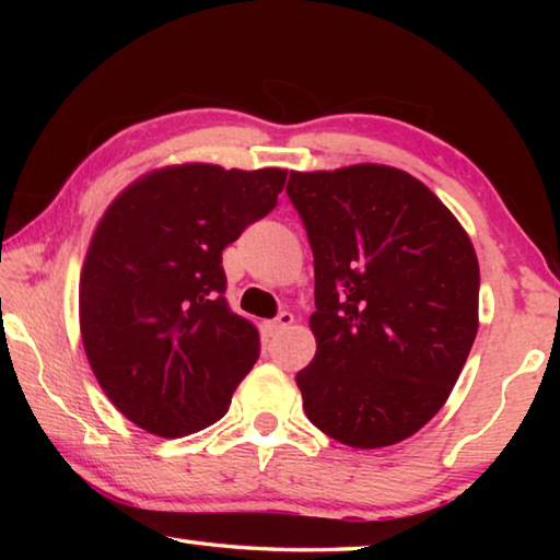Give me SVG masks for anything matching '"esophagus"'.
I'll use <instances>...</instances> for the list:
<instances>
[{"label": "esophagus", "mask_w": 560, "mask_h": 560, "mask_svg": "<svg viewBox=\"0 0 560 560\" xmlns=\"http://www.w3.org/2000/svg\"><path fill=\"white\" fill-rule=\"evenodd\" d=\"M293 324V314H289V311H281V314L273 318V320H269L267 324V328L271 330V334H281L283 328H289Z\"/></svg>", "instance_id": "1"}]
</instances>
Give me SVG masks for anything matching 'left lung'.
<instances>
[{"instance_id":"8db88e82","label":"left lung","mask_w":560,"mask_h":560,"mask_svg":"<svg viewBox=\"0 0 560 560\" xmlns=\"http://www.w3.org/2000/svg\"><path fill=\"white\" fill-rule=\"evenodd\" d=\"M316 271L306 417L355 450L402 442L447 402L479 328L471 240L420 179L387 165L291 173Z\"/></svg>"}]
</instances>
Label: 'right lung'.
Here are the masks:
<instances>
[{
    "instance_id": "1",
    "label": "right lung",
    "mask_w": 560,
    "mask_h": 560,
    "mask_svg": "<svg viewBox=\"0 0 560 560\" xmlns=\"http://www.w3.org/2000/svg\"><path fill=\"white\" fill-rule=\"evenodd\" d=\"M287 170L185 163L153 170L110 202L79 283L91 371L118 410L185 438L230 410L259 358V330L224 299L222 249L277 207Z\"/></svg>"
}]
</instances>
